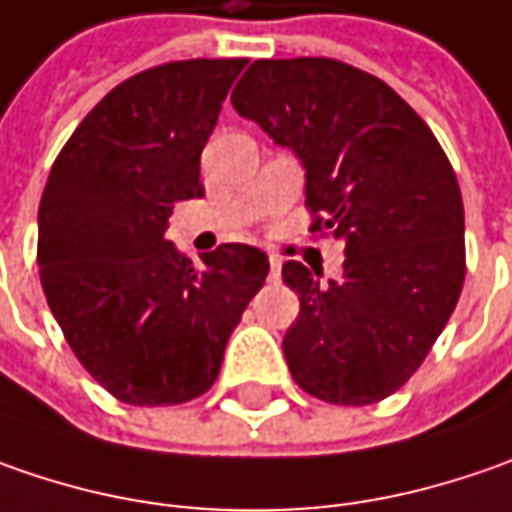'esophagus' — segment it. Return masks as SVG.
<instances>
[{"label": "esophagus", "mask_w": 512, "mask_h": 512, "mask_svg": "<svg viewBox=\"0 0 512 512\" xmlns=\"http://www.w3.org/2000/svg\"><path fill=\"white\" fill-rule=\"evenodd\" d=\"M269 280L278 283L280 280V257H269Z\"/></svg>", "instance_id": "1"}]
</instances>
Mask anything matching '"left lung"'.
Segmentation results:
<instances>
[{
	"label": "left lung",
	"instance_id": "1",
	"mask_svg": "<svg viewBox=\"0 0 512 512\" xmlns=\"http://www.w3.org/2000/svg\"><path fill=\"white\" fill-rule=\"evenodd\" d=\"M306 168L312 232L344 243V278L298 260L283 355L303 392L364 407L401 389L447 326L464 286V203L430 125L384 79L326 56L257 59L232 91Z\"/></svg>",
	"mask_w": 512,
	"mask_h": 512
}]
</instances>
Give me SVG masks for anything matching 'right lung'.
Listing matches in <instances>:
<instances>
[{"label":"right lung","instance_id":"obj_1","mask_svg":"<svg viewBox=\"0 0 512 512\" xmlns=\"http://www.w3.org/2000/svg\"><path fill=\"white\" fill-rule=\"evenodd\" d=\"M246 59H186L120 82L59 151L39 203L36 263L79 364L134 407L183 404L217 381L269 257L223 243L203 263L166 240L174 203L203 197L200 154Z\"/></svg>","mask_w":512,"mask_h":512}]
</instances>
